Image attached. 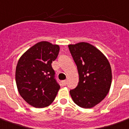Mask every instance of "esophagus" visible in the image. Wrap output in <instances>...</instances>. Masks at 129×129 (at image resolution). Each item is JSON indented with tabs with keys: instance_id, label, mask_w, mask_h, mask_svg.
<instances>
[{
	"instance_id": "esophagus-1",
	"label": "esophagus",
	"mask_w": 129,
	"mask_h": 129,
	"mask_svg": "<svg viewBox=\"0 0 129 129\" xmlns=\"http://www.w3.org/2000/svg\"><path fill=\"white\" fill-rule=\"evenodd\" d=\"M61 82H62V84L63 85V86H66L67 84V80H63V81H61Z\"/></svg>"
}]
</instances>
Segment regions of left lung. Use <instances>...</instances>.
Here are the masks:
<instances>
[{"mask_svg":"<svg viewBox=\"0 0 129 129\" xmlns=\"http://www.w3.org/2000/svg\"><path fill=\"white\" fill-rule=\"evenodd\" d=\"M77 66L79 82L70 93L74 102L83 108H91L102 102L112 84V69L106 57L89 43L68 45Z\"/></svg>","mask_w":129,"mask_h":129,"instance_id":"left-lung-1","label":"left lung"}]
</instances>
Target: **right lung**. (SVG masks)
Returning <instances> with one entry per match:
<instances>
[{
  "label": "right lung",
  "instance_id": "add662e5",
  "mask_svg": "<svg viewBox=\"0 0 129 129\" xmlns=\"http://www.w3.org/2000/svg\"><path fill=\"white\" fill-rule=\"evenodd\" d=\"M59 51V45L42 41L30 47L17 62L15 80L19 93L34 108L51 104L60 88L51 66Z\"/></svg>",
  "mask_w": 129,
  "mask_h": 129
}]
</instances>
